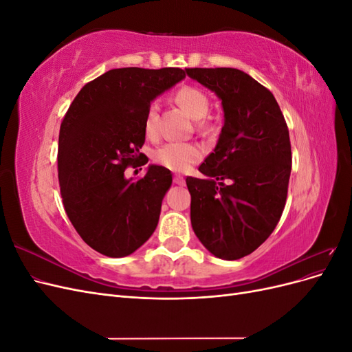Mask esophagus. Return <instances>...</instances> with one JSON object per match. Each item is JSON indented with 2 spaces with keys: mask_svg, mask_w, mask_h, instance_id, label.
Masks as SVG:
<instances>
[{
  "mask_svg": "<svg viewBox=\"0 0 352 352\" xmlns=\"http://www.w3.org/2000/svg\"><path fill=\"white\" fill-rule=\"evenodd\" d=\"M173 182L176 184V185H184L185 184V179L180 176V175H175L173 176Z\"/></svg>",
  "mask_w": 352,
  "mask_h": 352,
  "instance_id": "34e87169",
  "label": "esophagus"
}]
</instances>
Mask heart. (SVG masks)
<instances>
[{
    "label": "heart",
    "instance_id": "b5f03b06",
    "mask_svg": "<svg viewBox=\"0 0 352 352\" xmlns=\"http://www.w3.org/2000/svg\"><path fill=\"white\" fill-rule=\"evenodd\" d=\"M176 102L190 117L198 119V127L201 131L210 129L211 123L206 119L210 110V100L204 91L192 85H184L175 94ZM144 129L148 136L157 135V105L151 104L146 109L144 119ZM202 153L201 148L189 142H167L157 148L154 153V162L173 172H185L190 166L199 162Z\"/></svg>",
    "mask_w": 352,
    "mask_h": 352
}]
</instances>
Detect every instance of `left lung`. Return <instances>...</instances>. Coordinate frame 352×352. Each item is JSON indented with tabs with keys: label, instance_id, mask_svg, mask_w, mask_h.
I'll list each match as a JSON object with an SVG mask.
<instances>
[{
	"label": "left lung",
	"instance_id": "8db88e82",
	"mask_svg": "<svg viewBox=\"0 0 352 352\" xmlns=\"http://www.w3.org/2000/svg\"><path fill=\"white\" fill-rule=\"evenodd\" d=\"M214 91L225 110L219 142L186 177L190 223L216 257L238 260L257 250L278 226L292 168L289 131L273 94L238 69H185Z\"/></svg>",
	"mask_w": 352,
	"mask_h": 352
}]
</instances>
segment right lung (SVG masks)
<instances>
[{
	"instance_id": "obj_1",
	"label": "right lung",
	"mask_w": 352,
	"mask_h": 352,
	"mask_svg": "<svg viewBox=\"0 0 352 352\" xmlns=\"http://www.w3.org/2000/svg\"><path fill=\"white\" fill-rule=\"evenodd\" d=\"M184 78L177 67L109 70L85 85L61 122L63 206L79 236L107 257L132 254L157 228L170 170L150 166L135 182L124 179V170L148 163L140 151L146 109Z\"/></svg>"
}]
</instances>
